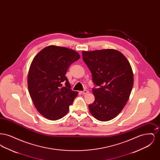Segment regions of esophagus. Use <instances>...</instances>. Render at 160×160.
Here are the masks:
<instances>
[{
    "label": "esophagus",
    "mask_w": 160,
    "mask_h": 160,
    "mask_svg": "<svg viewBox=\"0 0 160 160\" xmlns=\"http://www.w3.org/2000/svg\"><path fill=\"white\" fill-rule=\"evenodd\" d=\"M81 92V93L82 94H83V95H85V94H88V93H89V91H88V90H84L83 91L80 92Z\"/></svg>",
    "instance_id": "esophagus-1"
}]
</instances>
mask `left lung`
<instances>
[{"instance_id": "1", "label": "left lung", "mask_w": 160, "mask_h": 160, "mask_svg": "<svg viewBox=\"0 0 160 160\" xmlns=\"http://www.w3.org/2000/svg\"><path fill=\"white\" fill-rule=\"evenodd\" d=\"M83 60L90 69L94 102L89 105L92 116L100 121L112 120L126 105L134 83L129 61L120 52L104 49L82 52Z\"/></svg>"}]
</instances>
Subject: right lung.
<instances>
[{"label": "right lung", "instance_id": "obj_1", "mask_svg": "<svg viewBox=\"0 0 160 160\" xmlns=\"http://www.w3.org/2000/svg\"><path fill=\"white\" fill-rule=\"evenodd\" d=\"M80 58L72 49L49 46L32 62L28 76L29 92L39 113L47 119L56 121L65 116L77 97L78 92L71 90L65 74Z\"/></svg>", "mask_w": 160, "mask_h": 160}]
</instances>
